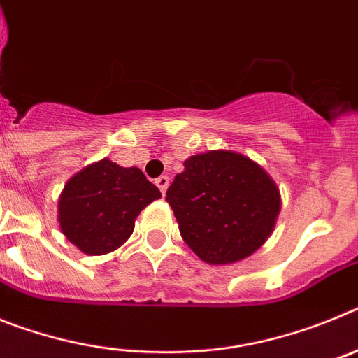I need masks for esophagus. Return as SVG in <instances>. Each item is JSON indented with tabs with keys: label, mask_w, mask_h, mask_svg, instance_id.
<instances>
[{
	"label": "esophagus",
	"mask_w": 358,
	"mask_h": 358,
	"mask_svg": "<svg viewBox=\"0 0 358 358\" xmlns=\"http://www.w3.org/2000/svg\"><path fill=\"white\" fill-rule=\"evenodd\" d=\"M156 185H157V188L161 189V194H166V188H169V185H170V179L166 176H161V177H157L156 179Z\"/></svg>",
	"instance_id": "esophagus-1"
}]
</instances>
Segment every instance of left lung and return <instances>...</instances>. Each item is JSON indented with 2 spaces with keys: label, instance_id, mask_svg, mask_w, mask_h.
<instances>
[{
  "label": "left lung",
  "instance_id": "obj_1",
  "mask_svg": "<svg viewBox=\"0 0 358 358\" xmlns=\"http://www.w3.org/2000/svg\"><path fill=\"white\" fill-rule=\"evenodd\" d=\"M166 201L182 240L210 265L236 264L258 251L281 210L273 177L233 150L189 156L166 189Z\"/></svg>",
  "mask_w": 358,
  "mask_h": 358
}]
</instances>
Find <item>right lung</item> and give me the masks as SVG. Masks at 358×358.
<instances>
[{
	"mask_svg": "<svg viewBox=\"0 0 358 358\" xmlns=\"http://www.w3.org/2000/svg\"><path fill=\"white\" fill-rule=\"evenodd\" d=\"M159 197L157 186L140 169H123L103 157L66 182L57 202V222L80 252L107 255L127 242L140 211Z\"/></svg>",
	"mask_w": 358,
	"mask_h": 358,
	"instance_id": "1",
	"label": "right lung"
}]
</instances>
